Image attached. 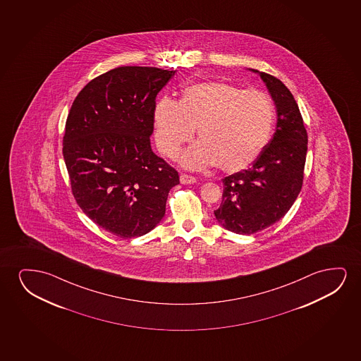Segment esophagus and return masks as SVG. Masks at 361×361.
I'll return each mask as SVG.
<instances>
[{
    "mask_svg": "<svg viewBox=\"0 0 361 361\" xmlns=\"http://www.w3.org/2000/svg\"><path fill=\"white\" fill-rule=\"evenodd\" d=\"M180 181L181 183H185V185H188V183H195L197 180L192 175H188V173H183L181 176H180Z\"/></svg>",
    "mask_w": 361,
    "mask_h": 361,
    "instance_id": "1",
    "label": "esophagus"
}]
</instances>
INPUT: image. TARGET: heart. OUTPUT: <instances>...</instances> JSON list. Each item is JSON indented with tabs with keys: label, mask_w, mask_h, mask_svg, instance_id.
<instances>
[{
	"label": "heart",
	"mask_w": 361,
	"mask_h": 361,
	"mask_svg": "<svg viewBox=\"0 0 361 361\" xmlns=\"http://www.w3.org/2000/svg\"><path fill=\"white\" fill-rule=\"evenodd\" d=\"M275 109L269 94L257 89L211 81L183 91L180 102L170 97L154 109L155 142L168 158L178 157L197 128L200 143L183 154L186 168L216 164L229 173L252 165L271 135Z\"/></svg>",
	"instance_id": "obj_1"
}]
</instances>
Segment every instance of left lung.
Segmentation results:
<instances>
[{
    "label": "left lung",
    "instance_id": "1",
    "mask_svg": "<svg viewBox=\"0 0 361 361\" xmlns=\"http://www.w3.org/2000/svg\"><path fill=\"white\" fill-rule=\"evenodd\" d=\"M276 104V130L250 168L223 178L214 216L237 234H254L280 221L303 183L308 135L296 99L281 80L259 73Z\"/></svg>",
    "mask_w": 361,
    "mask_h": 361
}]
</instances>
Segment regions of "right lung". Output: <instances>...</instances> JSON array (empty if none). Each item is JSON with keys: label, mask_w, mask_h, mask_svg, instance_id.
I'll return each instance as SVG.
<instances>
[{"label": "right lung", "mask_w": 361, "mask_h": 361, "mask_svg": "<svg viewBox=\"0 0 361 361\" xmlns=\"http://www.w3.org/2000/svg\"><path fill=\"white\" fill-rule=\"evenodd\" d=\"M175 71L119 66L73 102L63 138L71 192L82 212L117 237H142L165 214L178 173L152 152L157 94Z\"/></svg>", "instance_id": "obj_1"}]
</instances>
